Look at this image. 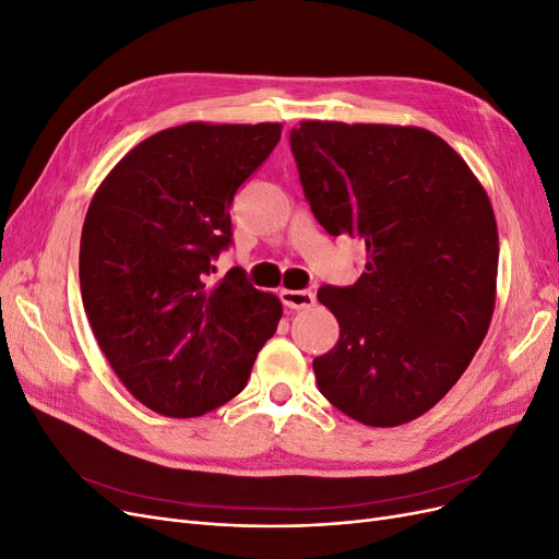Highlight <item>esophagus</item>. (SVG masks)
I'll list each match as a JSON object with an SVG mask.
<instances>
[{
    "label": "esophagus",
    "mask_w": 559,
    "mask_h": 559,
    "mask_svg": "<svg viewBox=\"0 0 559 559\" xmlns=\"http://www.w3.org/2000/svg\"><path fill=\"white\" fill-rule=\"evenodd\" d=\"M282 302L289 310H308V308H312L314 302H317V298H314V294L312 292H294V289H284L282 294Z\"/></svg>",
    "instance_id": "1"
}]
</instances>
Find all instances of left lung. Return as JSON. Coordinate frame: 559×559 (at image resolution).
<instances>
[{"mask_svg":"<svg viewBox=\"0 0 559 559\" xmlns=\"http://www.w3.org/2000/svg\"><path fill=\"white\" fill-rule=\"evenodd\" d=\"M289 142L317 222L366 245L357 282L317 292L341 324L312 361L319 392L361 425H405L450 392L485 341L499 267L492 205L425 128L302 121Z\"/></svg>","mask_w":559,"mask_h":559,"instance_id":"obj_1","label":"left lung"}]
</instances>
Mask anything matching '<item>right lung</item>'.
I'll return each mask as SVG.
<instances>
[{"instance_id": "1", "label": "right lung", "mask_w": 559, "mask_h": 559, "mask_svg": "<svg viewBox=\"0 0 559 559\" xmlns=\"http://www.w3.org/2000/svg\"><path fill=\"white\" fill-rule=\"evenodd\" d=\"M282 138L280 123L167 128L121 158L83 222L81 298L128 392L167 417L238 396L282 302L240 267L214 280L233 242L230 202Z\"/></svg>"}]
</instances>
